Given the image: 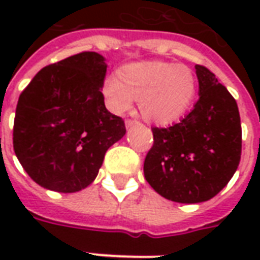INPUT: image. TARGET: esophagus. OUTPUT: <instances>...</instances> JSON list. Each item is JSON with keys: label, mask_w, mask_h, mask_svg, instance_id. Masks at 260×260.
Instances as JSON below:
<instances>
[{"label": "esophagus", "mask_w": 260, "mask_h": 260, "mask_svg": "<svg viewBox=\"0 0 260 260\" xmlns=\"http://www.w3.org/2000/svg\"><path fill=\"white\" fill-rule=\"evenodd\" d=\"M135 124L136 121H132V119H126V121H125V126H126V128H131V126H134Z\"/></svg>", "instance_id": "34e87169"}]
</instances>
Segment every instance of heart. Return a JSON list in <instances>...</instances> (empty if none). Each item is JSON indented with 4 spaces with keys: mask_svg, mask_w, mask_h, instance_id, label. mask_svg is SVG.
<instances>
[{
    "mask_svg": "<svg viewBox=\"0 0 260 260\" xmlns=\"http://www.w3.org/2000/svg\"><path fill=\"white\" fill-rule=\"evenodd\" d=\"M104 102L114 114H125L138 99L147 122L160 126L180 121L192 107L198 80L186 65L167 61H139L119 67L102 86Z\"/></svg>",
    "mask_w": 260,
    "mask_h": 260,
    "instance_id": "1",
    "label": "heart"
}]
</instances>
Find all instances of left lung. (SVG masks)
I'll use <instances>...</instances> for the list:
<instances>
[{
  "mask_svg": "<svg viewBox=\"0 0 260 260\" xmlns=\"http://www.w3.org/2000/svg\"><path fill=\"white\" fill-rule=\"evenodd\" d=\"M199 100L170 128H153L145 178L158 195L178 203L212 199L238 169L242 131L234 97L209 69L196 65Z\"/></svg>",
  "mask_w": 260,
  "mask_h": 260,
  "instance_id": "1",
  "label": "left lung"
}]
</instances>
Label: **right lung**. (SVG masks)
Listing matches in <instances>:
<instances>
[{
  "mask_svg": "<svg viewBox=\"0 0 260 260\" xmlns=\"http://www.w3.org/2000/svg\"><path fill=\"white\" fill-rule=\"evenodd\" d=\"M106 72L102 54H76L39 71L19 96L15 154L43 188L62 193L85 189L108 147L125 135L122 118L104 106Z\"/></svg>",
  "mask_w": 260,
  "mask_h": 260,
  "instance_id": "1",
  "label": "right lung"
}]
</instances>
